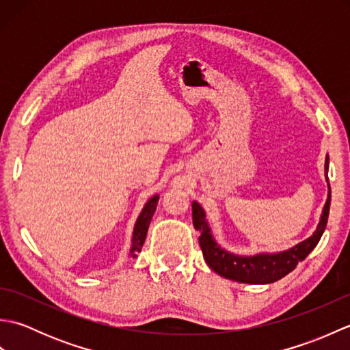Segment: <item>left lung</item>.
<instances>
[{"mask_svg": "<svg viewBox=\"0 0 350 350\" xmlns=\"http://www.w3.org/2000/svg\"><path fill=\"white\" fill-rule=\"evenodd\" d=\"M328 168H329V156L326 154L325 159V176L328 182V198L323 206L321 215V221L316 227V232L308 239L299 242L295 247L281 252H260L254 256H237L233 252H228L218 245L212 234L209 222L206 219V212L197 202H192V222L196 230H198L200 247L203 251V257L207 266L218 275L237 282H247V284H269L286 277L292 272L296 265L302 262L311 251L316 248V245L321 241V237L328 222L329 206H331V187L328 180Z\"/></svg>", "mask_w": 350, "mask_h": 350, "instance_id": "1", "label": "left lung"}]
</instances>
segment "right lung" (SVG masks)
<instances>
[{
    "label": "right lung",
    "mask_w": 350,
    "mask_h": 350,
    "mask_svg": "<svg viewBox=\"0 0 350 350\" xmlns=\"http://www.w3.org/2000/svg\"><path fill=\"white\" fill-rule=\"evenodd\" d=\"M158 200H159V196H153L152 198H148V202L144 204L143 211H141L139 217L137 218L135 227H133V233H132V245H131V251H129L131 257H137L141 248H143L148 226H150V221H152V217L156 211V206H158Z\"/></svg>",
    "instance_id": "obj_1"
}]
</instances>
